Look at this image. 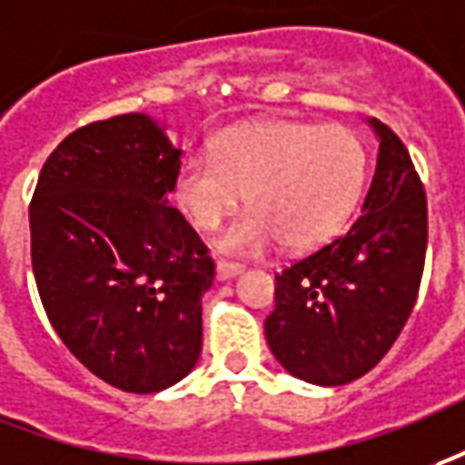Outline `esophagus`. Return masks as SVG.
<instances>
[{"mask_svg": "<svg viewBox=\"0 0 465 465\" xmlns=\"http://www.w3.org/2000/svg\"><path fill=\"white\" fill-rule=\"evenodd\" d=\"M244 272V267L242 264H236V262H226V259H219L216 262V277L219 280H232L236 274Z\"/></svg>", "mask_w": 465, "mask_h": 465, "instance_id": "obj_1", "label": "esophagus"}]
</instances>
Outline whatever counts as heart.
Returning a JSON list of instances; mask_svg holds the SVG:
<instances>
[{"label": "heart", "mask_w": 465, "mask_h": 465, "mask_svg": "<svg viewBox=\"0 0 465 465\" xmlns=\"http://www.w3.org/2000/svg\"><path fill=\"white\" fill-rule=\"evenodd\" d=\"M366 175L369 153L351 126L267 119L221 132L213 160L188 157L175 201L195 229L213 232L244 195L252 211L221 233V252L262 254L277 242L311 252L349 223Z\"/></svg>", "instance_id": "heart-1"}]
</instances>
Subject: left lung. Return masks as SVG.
<instances>
[{"label": "left lung", "instance_id": "1", "mask_svg": "<svg viewBox=\"0 0 465 465\" xmlns=\"http://www.w3.org/2000/svg\"><path fill=\"white\" fill-rule=\"evenodd\" d=\"M377 173L349 232L274 274L264 336L292 377L339 387L364 377L402 333L428 249V198L402 140L371 119Z\"/></svg>", "mask_w": 465, "mask_h": 465}]
</instances>
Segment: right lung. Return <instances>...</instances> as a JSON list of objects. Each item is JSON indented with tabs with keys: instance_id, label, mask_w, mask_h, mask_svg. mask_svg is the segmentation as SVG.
<instances>
[{
	"instance_id": "right-lung-1",
	"label": "right lung",
	"mask_w": 465,
	"mask_h": 465,
	"mask_svg": "<svg viewBox=\"0 0 465 465\" xmlns=\"http://www.w3.org/2000/svg\"><path fill=\"white\" fill-rule=\"evenodd\" d=\"M180 150L144 114L71 132L30 201L37 292L60 341L91 374L153 394L191 371L203 346L208 246L178 208Z\"/></svg>"
}]
</instances>
